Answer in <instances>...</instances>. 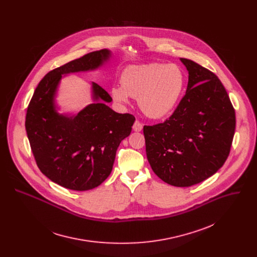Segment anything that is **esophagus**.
<instances>
[{
    "label": "esophagus",
    "mask_w": 257,
    "mask_h": 257,
    "mask_svg": "<svg viewBox=\"0 0 257 257\" xmlns=\"http://www.w3.org/2000/svg\"><path fill=\"white\" fill-rule=\"evenodd\" d=\"M133 130H134L135 132H142V130H143V124H142L139 120H136L135 123H134V125H133Z\"/></svg>",
    "instance_id": "obj_1"
}]
</instances>
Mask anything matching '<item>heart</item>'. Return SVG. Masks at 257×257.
<instances>
[{"label":"heart","instance_id":"obj_1","mask_svg":"<svg viewBox=\"0 0 257 257\" xmlns=\"http://www.w3.org/2000/svg\"><path fill=\"white\" fill-rule=\"evenodd\" d=\"M184 85L183 71L175 64L131 65L120 75V86H113L110 94L121 105L127 104L130 97L138 98L139 107L148 117L161 118L175 108Z\"/></svg>","mask_w":257,"mask_h":257}]
</instances>
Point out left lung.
<instances>
[{
	"label": "left lung",
	"instance_id": "1",
	"mask_svg": "<svg viewBox=\"0 0 257 257\" xmlns=\"http://www.w3.org/2000/svg\"><path fill=\"white\" fill-rule=\"evenodd\" d=\"M188 70L186 94L162 123L145 125L148 162L165 183L190 187L214 175L225 162L235 130V112L220 79L180 58Z\"/></svg>",
	"mask_w": 257,
	"mask_h": 257
}]
</instances>
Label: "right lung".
Wrapping results in <instances>:
<instances>
[{"mask_svg":"<svg viewBox=\"0 0 257 257\" xmlns=\"http://www.w3.org/2000/svg\"><path fill=\"white\" fill-rule=\"evenodd\" d=\"M110 56V50L102 49L50 71L28 107L26 130L38 168L52 182L70 190L87 191L109 177L116 149L136 120L133 114L107 106L110 95L94 82V103L76 114L57 111L55 96L62 75L97 70Z\"/></svg>","mask_w":257,"mask_h":257,"instance_id":"1","label":"right lung"}]
</instances>
